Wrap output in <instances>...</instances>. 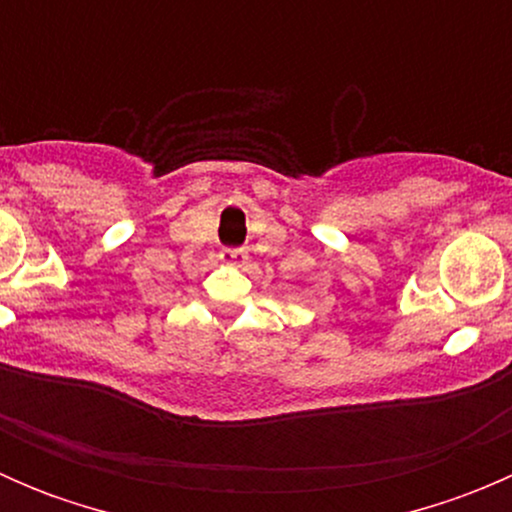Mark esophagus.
<instances>
[{
	"mask_svg": "<svg viewBox=\"0 0 512 512\" xmlns=\"http://www.w3.org/2000/svg\"><path fill=\"white\" fill-rule=\"evenodd\" d=\"M220 262L227 267H242L247 262V252L240 250V247H225L220 252Z\"/></svg>",
	"mask_w": 512,
	"mask_h": 512,
	"instance_id": "34e87169",
	"label": "esophagus"
}]
</instances>
